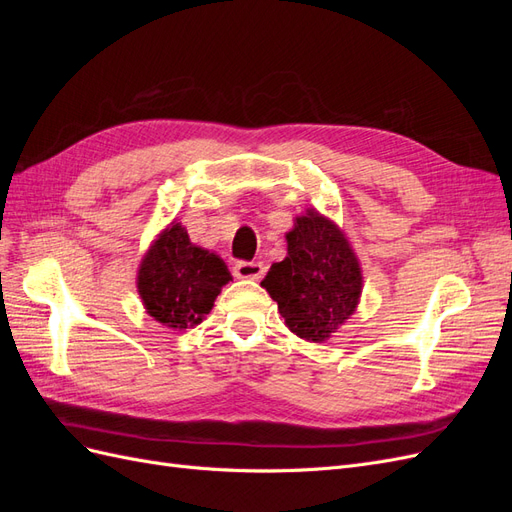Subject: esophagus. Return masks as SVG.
<instances>
[{"label": "esophagus", "instance_id": "1", "mask_svg": "<svg viewBox=\"0 0 512 512\" xmlns=\"http://www.w3.org/2000/svg\"><path fill=\"white\" fill-rule=\"evenodd\" d=\"M235 275L239 280H260L262 275H265V265L262 262L254 260V262H247V260H239L235 267H232Z\"/></svg>", "mask_w": 512, "mask_h": 512}]
</instances>
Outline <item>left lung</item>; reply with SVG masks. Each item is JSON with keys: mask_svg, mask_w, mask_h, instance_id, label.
I'll return each mask as SVG.
<instances>
[{"mask_svg": "<svg viewBox=\"0 0 512 512\" xmlns=\"http://www.w3.org/2000/svg\"><path fill=\"white\" fill-rule=\"evenodd\" d=\"M286 243V258L273 262L262 288H267L294 335L322 344L359 305V258L337 224L316 209L294 220Z\"/></svg>", "mask_w": 512, "mask_h": 512, "instance_id": "obj_1", "label": "left lung"}]
</instances>
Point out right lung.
Masks as SVG:
<instances>
[{"label":"right lung","instance_id":"add662e5","mask_svg":"<svg viewBox=\"0 0 512 512\" xmlns=\"http://www.w3.org/2000/svg\"><path fill=\"white\" fill-rule=\"evenodd\" d=\"M230 280L226 262L194 245L185 228L173 222L143 256L136 288L153 320L181 331L203 322Z\"/></svg>","mask_w":512,"mask_h":512}]
</instances>
